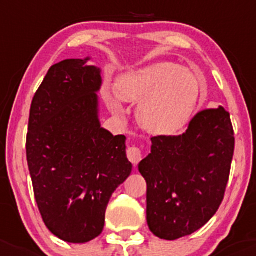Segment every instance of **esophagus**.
Listing matches in <instances>:
<instances>
[{
	"label": "esophagus",
	"instance_id": "obj_1",
	"mask_svg": "<svg viewBox=\"0 0 256 256\" xmlns=\"http://www.w3.org/2000/svg\"><path fill=\"white\" fill-rule=\"evenodd\" d=\"M128 158L131 164H134L136 166L142 160V152H141V150L138 147H130L128 150Z\"/></svg>",
	"mask_w": 256,
	"mask_h": 256
}]
</instances>
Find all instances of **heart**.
I'll use <instances>...</instances> for the list:
<instances>
[{
  "mask_svg": "<svg viewBox=\"0 0 256 256\" xmlns=\"http://www.w3.org/2000/svg\"><path fill=\"white\" fill-rule=\"evenodd\" d=\"M115 116L125 112L122 102L138 104V120L152 135L170 136L190 121L202 96L196 74L171 62H158L131 70L118 82V90L106 92Z\"/></svg>",
  "mask_w": 256,
  "mask_h": 256,
  "instance_id": "b5f03b06",
  "label": "heart"
}]
</instances>
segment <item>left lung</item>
I'll return each mask as SVG.
<instances>
[{"mask_svg":"<svg viewBox=\"0 0 256 256\" xmlns=\"http://www.w3.org/2000/svg\"><path fill=\"white\" fill-rule=\"evenodd\" d=\"M138 164L147 183V224L164 240L190 236L208 223L223 200L234 154L230 115L200 112L180 136L151 138Z\"/></svg>","mask_w":256,"mask_h":256,"instance_id":"8db88e82","label":"left lung"}]
</instances>
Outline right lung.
<instances>
[{"label":"right lung","instance_id":"add662e5","mask_svg":"<svg viewBox=\"0 0 256 256\" xmlns=\"http://www.w3.org/2000/svg\"><path fill=\"white\" fill-rule=\"evenodd\" d=\"M90 59L50 66L32 100L26 146L43 222L72 244L102 234L108 203L132 171L125 136L102 128V69Z\"/></svg>","mask_w":256,"mask_h":256}]
</instances>
